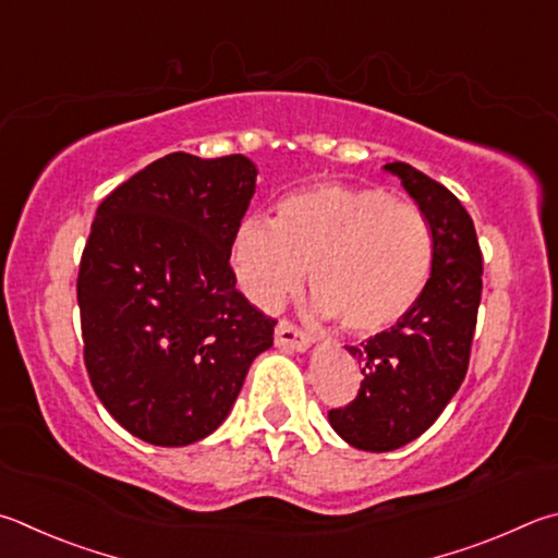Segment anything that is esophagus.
<instances>
[{"label":"esophagus","mask_w":558,"mask_h":558,"mask_svg":"<svg viewBox=\"0 0 558 558\" xmlns=\"http://www.w3.org/2000/svg\"><path fill=\"white\" fill-rule=\"evenodd\" d=\"M276 347L290 349V351H307L312 347V339L305 331H300L295 324L282 319L276 327Z\"/></svg>","instance_id":"34e87169"}]
</instances>
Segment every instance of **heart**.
Listing matches in <instances>:
<instances>
[{
    "label": "heart",
    "mask_w": 558,
    "mask_h": 558,
    "mask_svg": "<svg viewBox=\"0 0 558 558\" xmlns=\"http://www.w3.org/2000/svg\"><path fill=\"white\" fill-rule=\"evenodd\" d=\"M432 260V227L417 205L341 182L292 192L276 221L248 217L234 241L236 278L253 305L278 310L310 270L314 310L353 333L400 322L427 288Z\"/></svg>",
    "instance_id": "heart-1"
}]
</instances>
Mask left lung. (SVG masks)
<instances>
[{
    "instance_id": "8db88e82",
    "label": "left lung",
    "mask_w": 558,
    "mask_h": 558,
    "mask_svg": "<svg viewBox=\"0 0 558 558\" xmlns=\"http://www.w3.org/2000/svg\"><path fill=\"white\" fill-rule=\"evenodd\" d=\"M385 170L429 219L434 260L417 305L361 347H347L361 363V390L347 408L329 410V424L351 447L376 453L417 439L461 388L483 290L473 219L453 192L400 160Z\"/></svg>"
}]
</instances>
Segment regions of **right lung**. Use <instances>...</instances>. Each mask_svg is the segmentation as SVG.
<instances>
[{"mask_svg": "<svg viewBox=\"0 0 558 558\" xmlns=\"http://www.w3.org/2000/svg\"><path fill=\"white\" fill-rule=\"evenodd\" d=\"M246 156L170 154L109 192L80 260L89 383L154 447L209 437L276 319L236 290L231 246L256 192Z\"/></svg>", "mask_w": 558, "mask_h": 558, "instance_id": "add662e5", "label": "right lung"}]
</instances>
